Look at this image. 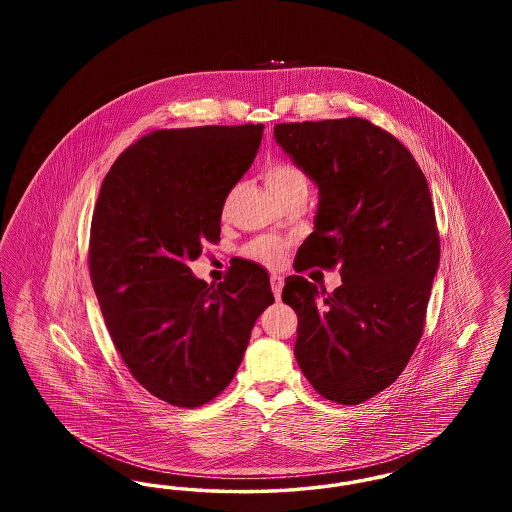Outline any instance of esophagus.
Instances as JSON below:
<instances>
[{
	"instance_id": "1",
	"label": "esophagus",
	"mask_w": 512,
	"mask_h": 512,
	"mask_svg": "<svg viewBox=\"0 0 512 512\" xmlns=\"http://www.w3.org/2000/svg\"><path fill=\"white\" fill-rule=\"evenodd\" d=\"M270 288H272V293H274V297L280 301V297H282V288H284V278L280 276V274H270Z\"/></svg>"
}]
</instances>
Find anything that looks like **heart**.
Instances as JSON below:
<instances>
[{
	"mask_svg": "<svg viewBox=\"0 0 512 512\" xmlns=\"http://www.w3.org/2000/svg\"><path fill=\"white\" fill-rule=\"evenodd\" d=\"M265 182L276 199L293 194L297 190H307V176L290 161H274L265 169ZM247 253L261 263H276L282 253V245L274 240H257L247 247Z\"/></svg>",
	"mask_w": 512,
	"mask_h": 512,
	"instance_id": "b5f03b06",
	"label": "heart"
}]
</instances>
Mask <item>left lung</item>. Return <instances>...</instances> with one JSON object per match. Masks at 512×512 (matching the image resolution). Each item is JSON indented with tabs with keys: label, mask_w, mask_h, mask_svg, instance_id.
Returning a JSON list of instances; mask_svg holds the SVG:
<instances>
[{
	"label": "left lung",
	"mask_w": 512,
	"mask_h": 512,
	"mask_svg": "<svg viewBox=\"0 0 512 512\" xmlns=\"http://www.w3.org/2000/svg\"><path fill=\"white\" fill-rule=\"evenodd\" d=\"M274 138L318 186L315 230L295 270L341 274L332 293L286 278L293 353L324 399L359 405L397 380L422 338L439 265L428 182L411 151L366 119L282 122Z\"/></svg>",
	"instance_id": "8db88e82"
}]
</instances>
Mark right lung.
Here are the masks:
<instances>
[{
    "instance_id": "right-lung-1",
    "label": "right lung",
    "mask_w": 512,
    "mask_h": 512,
    "mask_svg": "<svg viewBox=\"0 0 512 512\" xmlns=\"http://www.w3.org/2000/svg\"><path fill=\"white\" fill-rule=\"evenodd\" d=\"M263 124L155 130L103 178L90 278L130 374L174 407H201L232 382L255 320L272 305L267 270L244 261L209 286L190 263L220 240V215L251 167Z\"/></svg>"
}]
</instances>
